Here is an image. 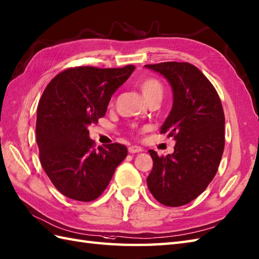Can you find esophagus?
Instances as JSON below:
<instances>
[{
	"label": "esophagus",
	"mask_w": 259,
	"mask_h": 259,
	"mask_svg": "<svg viewBox=\"0 0 259 259\" xmlns=\"http://www.w3.org/2000/svg\"><path fill=\"white\" fill-rule=\"evenodd\" d=\"M128 151L130 153H138V152H141L142 149L140 147H138V146H130L128 148Z\"/></svg>",
	"instance_id": "1"
}]
</instances>
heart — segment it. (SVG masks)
<instances>
[{"label": "heart", "mask_w": 259, "mask_h": 259, "mask_svg": "<svg viewBox=\"0 0 259 259\" xmlns=\"http://www.w3.org/2000/svg\"><path fill=\"white\" fill-rule=\"evenodd\" d=\"M140 89L147 101L162 100L164 95V86L158 78L146 77L140 81Z\"/></svg>", "instance_id": "obj_1"}]
</instances>
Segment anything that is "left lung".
I'll use <instances>...</instances> for the list:
<instances>
[{
  "label": "left lung",
  "mask_w": 259,
  "mask_h": 259,
  "mask_svg": "<svg viewBox=\"0 0 259 259\" xmlns=\"http://www.w3.org/2000/svg\"><path fill=\"white\" fill-rule=\"evenodd\" d=\"M172 86L173 107L160 134L177 140L172 154L150 150L152 171L147 179L153 197L166 206L193 201L211 183L225 146V116L220 96L206 76L190 63L146 65Z\"/></svg>",
  "instance_id": "left-lung-1"
}]
</instances>
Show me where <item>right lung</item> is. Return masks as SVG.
<instances>
[{
    "mask_svg": "<svg viewBox=\"0 0 259 259\" xmlns=\"http://www.w3.org/2000/svg\"><path fill=\"white\" fill-rule=\"evenodd\" d=\"M135 68L77 66L61 71L45 88L37 107L36 141L40 164L63 195L96 200L127 157V148L117 142L96 149L87 128L106 115L112 94Z\"/></svg>",
    "mask_w": 259,
    "mask_h": 259,
    "instance_id": "obj_1",
    "label": "right lung"
}]
</instances>
